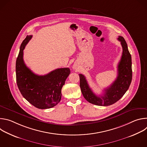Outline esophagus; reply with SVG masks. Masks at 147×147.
Returning a JSON list of instances; mask_svg holds the SVG:
<instances>
[{"instance_id":"obj_1","label":"esophagus","mask_w":147,"mask_h":147,"mask_svg":"<svg viewBox=\"0 0 147 147\" xmlns=\"http://www.w3.org/2000/svg\"><path fill=\"white\" fill-rule=\"evenodd\" d=\"M73 68L74 69H75V70H76V69H77V67H76V66H73Z\"/></svg>"}]
</instances>
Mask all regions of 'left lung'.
<instances>
[{"label":"left lung","mask_w":147,"mask_h":147,"mask_svg":"<svg viewBox=\"0 0 147 147\" xmlns=\"http://www.w3.org/2000/svg\"><path fill=\"white\" fill-rule=\"evenodd\" d=\"M123 48L121 59L117 66V76L112 84L105 89L102 96H96L89 87L86 77L80 74V87L84 98L90 103L98 106H109L119 100L127 91L132 80L131 56L126 42L123 36H119Z\"/></svg>","instance_id":"obj_1"}]
</instances>
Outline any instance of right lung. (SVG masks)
Returning <instances> with one entry per match:
<instances>
[{"label": "right lung", "mask_w": 147, "mask_h": 147, "mask_svg": "<svg viewBox=\"0 0 147 147\" xmlns=\"http://www.w3.org/2000/svg\"><path fill=\"white\" fill-rule=\"evenodd\" d=\"M31 38L32 35H27L20 48L16 64L17 84L23 96L33 106L41 109H49L60 101L61 88L70 70L60 68L44 76L34 74L23 60V51Z\"/></svg>", "instance_id": "obj_1"}]
</instances>
